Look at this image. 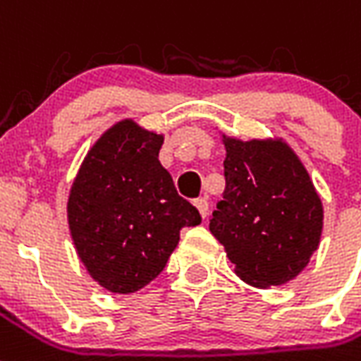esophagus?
Instances as JSON below:
<instances>
[{"label":"esophagus","instance_id":"1","mask_svg":"<svg viewBox=\"0 0 361 361\" xmlns=\"http://www.w3.org/2000/svg\"><path fill=\"white\" fill-rule=\"evenodd\" d=\"M194 205L200 211L201 216L205 219L207 214H209V201H207V197H197V200H194Z\"/></svg>","mask_w":361,"mask_h":361}]
</instances>
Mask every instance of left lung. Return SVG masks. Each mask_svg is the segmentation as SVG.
<instances>
[{
    "instance_id": "obj_1",
    "label": "left lung",
    "mask_w": 361,
    "mask_h": 361,
    "mask_svg": "<svg viewBox=\"0 0 361 361\" xmlns=\"http://www.w3.org/2000/svg\"><path fill=\"white\" fill-rule=\"evenodd\" d=\"M226 190L209 230L235 273L252 286L292 281L318 248L322 201L295 152L281 139L224 137Z\"/></svg>"
}]
</instances>
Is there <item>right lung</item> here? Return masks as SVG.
<instances>
[{"mask_svg": "<svg viewBox=\"0 0 361 361\" xmlns=\"http://www.w3.org/2000/svg\"><path fill=\"white\" fill-rule=\"evenodd\" d=\"M161 135L122 120L92 147L71 186L67 219L77 254L92 279L114 294L154 281L180 230L201 222L161 167Z\"/></svg>", "mask_w": 361, "mask_h": 361, "instance_id": "1", "label": "right lung"}]
</instances>
